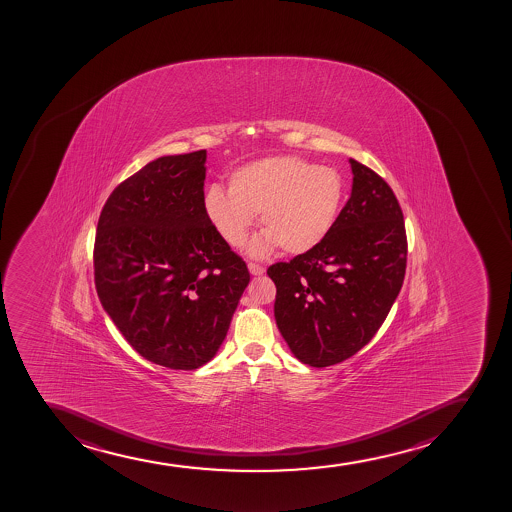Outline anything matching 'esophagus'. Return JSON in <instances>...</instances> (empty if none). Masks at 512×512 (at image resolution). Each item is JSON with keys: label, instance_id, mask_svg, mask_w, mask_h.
Here are the masks:
<instances>
[{"label": "esophagus", "instance_id": "esophagus-1", "mask_svg": "<svg viewBox=\"0 0 512 512\" xmlns=\"http://www.w3.org/2000/svg\"><path fill=\"white\" fill-rule=\"evenodd\" d=\"M248 268L249 273H251V275L253 276L263 275L264 271H266V269H264V266H261V264L258 263H253V261H251V263H248Z\"/></svg>", "mask_w": 512, "mask_h": 512}]
</instances>
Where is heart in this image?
Returning <instances> with one entry per match:
<instances>
[{
	"instance_id": "b5f03b06",
	"label": "heart",
	"mask_w": 512,
	"mask_h": 512,
	"mask_svg": "<svg viewBox=\"0 0 512 512\" xmlns=\"http://www.w3.org/2000/svg\"><path fill=\"white\" fill-rule=\"evenodd\" d=\"M227 191L210 187L204 212L219 236L241 248L261 214L264 234L254 253L278 244L286 254L317 248L334 229L344 207L345 180L339 170L318 167L300 156H269L246 163L227 177Z\"/></svg>"
}]
</instances>
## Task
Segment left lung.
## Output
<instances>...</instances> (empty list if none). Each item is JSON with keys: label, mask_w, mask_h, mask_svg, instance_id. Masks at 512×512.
<instances>
[{"label": "left lung", "mask_w": 512, "mask_h": 512, "mask_svg": "<svg viewBox=\"0 0 512 512\" xmlns=\"http://www.w3.org/2000/svg\"><path fill=\"white\" fill-rule=\"evenodd\" d=\"M350 199L329 236L290 263L271 264L276 325L312 367L349 359L376 335L403 286V210L384 178L349 160Z\"/></svg>", "instance_id": "1"}]
</instances>
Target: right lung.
Segmentation results:
<instances>
[{
    "instance_id": "1",
    "label": "right lung",
    "mask_w": 512,
    "mask_h": 512,
    "mask_svg": "<svg viewBox=\"0 0 512 512\" xmlns=\"http://www.w3.org/2000/svg\"><path fill=\"white\" fill-rule=\"evenodd\" d=\"M207 151L160 156L109 195L97 222L94 281L128 344L192 371L226 339L248 266L204 212Z\"/></svg>"
}]
</instances>
